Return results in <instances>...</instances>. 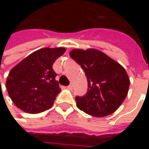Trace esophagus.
<instances>
[{
    "mask_svg": "<svg viewBox=\"0 0 149 149\" xmlns=\"http://www.w3.org/2000/svg\"><path fill=\"white\" fill-rule=\"evenodd\" d=\"M66 88H67L68 90H72V84H70V85H68Z\"/></svg>",
    "mask_w": 149,
    "mask_h": 149,
    "instance_id": "esophagus-1",
    "label": "esophagus"
}]
</instances>
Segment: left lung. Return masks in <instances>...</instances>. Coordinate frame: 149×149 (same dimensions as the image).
<instances>
[{"mask_svg": "<svg viewBox=\"0 0 149 149\" xmlns=\"http://www.w3.org/2000/svg\"><path fill=\"white\" fill-rule=\"evenodd\" d=\"M70 57L82 67L88 81L86 94L75 98L77 108L97 117L114 113L129 91L130 78L125 69L96 49H74Z\"/></svg>", "mask_w": 149, "mask_h": 149, "instance_id": "left-lung-1", "label": "left lung"}]
</instances>
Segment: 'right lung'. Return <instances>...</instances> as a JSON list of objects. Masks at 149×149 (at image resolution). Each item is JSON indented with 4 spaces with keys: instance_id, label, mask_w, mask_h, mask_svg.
Here are the masks:
<instances>
[{
    "instance_id": "1",
    "label": "right lung",
    "mask_w": 149,
    "mask_h": 149,
    "mask_svg": "<svg viewBox=\"0 0 149 149\" xmlns=\"http://www.w3.org/2000/svg\"><path fill=\"white\" fill-rule=\"evenodd\" d=\"M65 52L64 47L41 48L11 70L6 87L19 109L29 114H37L52 106L61 91L52 65Z\"/></svg>"
}]
</instances>
